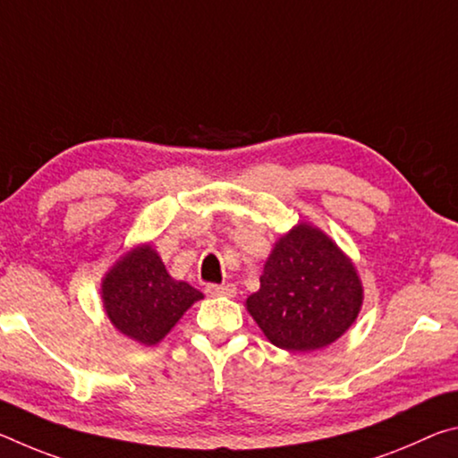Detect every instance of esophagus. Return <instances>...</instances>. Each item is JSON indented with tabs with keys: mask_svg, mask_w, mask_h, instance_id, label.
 I'll return each instance as SVG.
<instances>
[{
	"mask_svg": "<svg viewBox=\"0 0 458 458\" xmlns=\"http://www.w3.org/2000/svg\"><path fill=\"white\" fill-rule=\"evenodd\" d=\"M206 293L210 297H236V286L234 284H208Z\"/></svg>",
	"mask_w": 458,
	"mask_h": 458,
	"instance_id": "1",
	"label": "esophagus"
}]
</instances>
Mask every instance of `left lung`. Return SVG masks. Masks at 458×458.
I'll use <instances>...</instances> for the list:
<instances>
[{
	"label": "left lung",
	"instance_id": "left-lung-1",
	"mask_svg": "<svg viewBox=\"0 0 458 458\" xmlns=\"http://www.w3.org/2000/svg\"><path fill=\"white\" fill-rule=\"evenodd\" d=\"M244 305L270 344L309 353L331 345L355 323L363 284L335 240L299 222L275 242L260 289Z\"/></svg>",
	"mask_w": 458,
	"mask_h": 458
}]
</instances>
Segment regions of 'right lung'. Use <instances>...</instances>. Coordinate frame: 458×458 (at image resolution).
<instances>
[{
    "mask_svg": "<svg viewBox=\"0 0 458 458\" xmlns=\"http://www.w3.org/2000/svg\"><path fill=\"white\" fill-rule=\"evenodd\" d=\"M204 299L167 273L159 252L143 242L123 252L100 283V301L113 327L145 347L157 345L188 309Z\"/></svg>",
    "mask_w": 458,
    "mask_h": 458,
    "instance_id": "add662e5",
    "label": "right lung"
}]
</instances>
